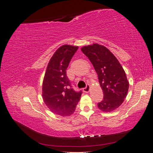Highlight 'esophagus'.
I'll return each mask as SVG.
<instances>
[{"label": "esophagus", "mask_w": 153, "mask_h": 153, "mask_svg": "<svg viewBox=\"0 0 153 153\" xmlns=\"http://www.w3.org/2000/svg\"><path fill=\"white\" fill-rule=\"evenodd\" d=\"M89 90H90V85L89 84H87L86 87L83 89V91H84V92H89Z\"/></svg>", "instance_id": "34e87169"}]
</instances>
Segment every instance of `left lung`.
Masks as SVG:
<instances>
[{
	"label": "left lung",
	"mask_w": 153,
	"mask_h": 153,
	"mask_svg": "<svg viewBox=\"0 0 153 153\" xmlns=\"http://www.w3.org/2000/svg\"><path fill=\"white\" fill-rule=\"evenodd\" d=\"M98 74L103 100L98 103L100 110L112 112L123 103L128 94L129 82L117 58L103 45L92 44L81 48Z\"/></svg>",
	"instance_id": "left-lung-1"
}]
</instances>
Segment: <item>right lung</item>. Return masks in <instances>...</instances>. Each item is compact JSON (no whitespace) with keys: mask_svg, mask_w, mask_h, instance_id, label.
Instances as JSON below:
<instances>
[{"mask_svg":"<svg viewBox=\"0 0 153 153\" xmlns=\"http://www.w3.org/2000/svg\"><path fill=\"white\" fill-rule=\"evenodd\" d=\"M78 47L65 45L59 47L50 59L42 87L45 103L55 114L69 116L75 112L82 92L73 89L66 75L69 62Z\"/></svg>","mask_w":153,"mask_h":153,"instance_id":"1","label":"right lung"}]
</instances>
